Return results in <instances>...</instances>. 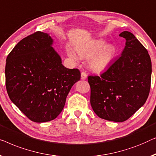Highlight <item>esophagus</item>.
I'll list each match as a JSON object with an SVG mask.
<instances>
[{
	"mask_svg": "<svg viewBox=\"0 0 156 156\" xmlns=\"http://www.w3.org/2000/svg\"><path fill=\"white\" fill-rule=\"evenodd\" d=\"M87 76L85 72H84V71L81 72V79H82V80H85V79L87 78Z\"/></svg>",
	"mask_w": 156,
	"mask_h": 156,
	"instance_id": "esophagus-1",
	"label": "esophagus"
}]
</instances>
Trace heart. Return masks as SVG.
I'll return each instance as SVG.
<instances>
[{"label":"heart","instance_id":"b5f03b06","mask_svg":"<svg viewBox=\"0 0 156 156\" xmlns=\"http://www.w3.org/2000/svg\"><path fill=\"white\" fill-rule=\"evenodd\" d=\"M78 54L71 48L68 49V54L76 62L80 58H89L88 66L92 71L100 73L109 66L115 54L113 45L107 44L103 39H98L86 45L77 48Z\"/></svg>","mask_w":156,"mask_h":156}]
</instances>
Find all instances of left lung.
<instances>
[{
	"label": "left lung",
	"instance_id": "1",
	"mask_svg": "<svg viewBox=\"0 0 156 156\" xmlns=\"http://www.w3.org/2000/svg\"><path fill=\"white\" fill-rule=\"evenodd\" d=\"M121 56L100 76L87 77L90 86V104L102 119L122 122L145 104L151 88L152 68L146 48L128 31Z\"/></svg>",
	"mask_w": 156,
	"mask_h": 156
}]
</instances>
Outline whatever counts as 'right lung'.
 Returning a JSON list of instances; mask_svg holds the SVG:
<instances>
[{"instance_id":"add662e5","label":"right lung","mask_w":156,"mask_h":156,"mask_svg":"<svg viewBox=\"0 0 156 156\" xmlns=\"http://www.w3.org/2000/svg\"><path fill=\"white\" fill-rule=\"evenodd\" d=\"M49 34L37 32L8 54L5 85L10 100L32 122L53 120L64 107L70 90L80 79L77 69L63 66Z\"/></svg>"}]
</instances>
